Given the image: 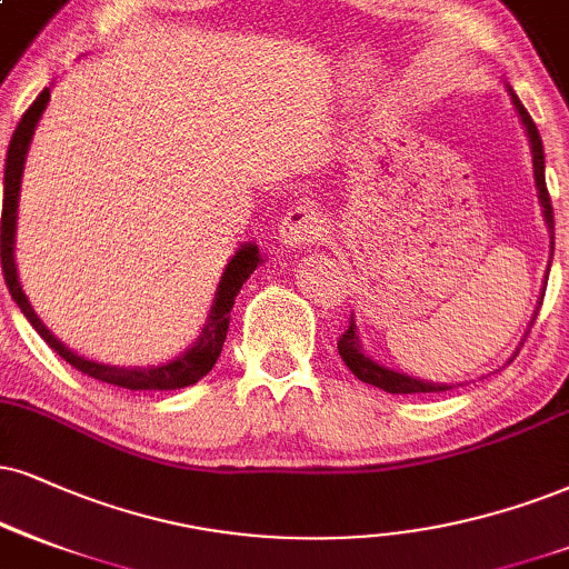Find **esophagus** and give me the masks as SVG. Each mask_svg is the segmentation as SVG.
Returning <instances> with one entry per match:
<instances>
[{
    "mask_svg": "<svg viewBox=\"0 0 569 569\" xmlns=\"http://www.w3.org/2000/svg\"><path fill=\"white\" fill-rule=\"evenodd\" d=\"M327 234V216L325 210L313 202H298L284 213L279 237L284 244H296V248H308L325 240Z\"/></svg>",
    "mask_w": 569,
    "mask_h": 569,
    "instance_id": "esophagus-1",
    "label": "esophagus"
}]
</instances>
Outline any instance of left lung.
<instances>
[{
	"mask_svg": "<svg viewBox=\"0 0 569 569\" xmlns=\"http://www.w3.org/2000/svg\"><path fill=\"white\" fill-rule=\"evenodd\" d=\"M509 94H511V102H515L517 113H520V118H522L525 131H528L530 150H532V173H536V187H538V200H541L546 227H549V231H551V250H553V208H551L549 189H546L543 142H541V134H538L536 123H532V118H530L528 110L522 108V102L517 100L515 91L509 89ZM549 266H551V263H549ZM338 350H340L342 361H346V367H348L350 371H353V375L359 377L361 382L375 385V388H380V390H385V392H396V396H411V392H443V390H451V385L413 380V377H409V375H401V371L385 369V367H380V363H377V361H371L369 356L363 353L361 340H359V332H356V321H353V317H350L346 332L340 335Z\"/></svg>",
	"mask_w": 569,
	"mask_h": 569,
	"instance_id": "8db88e82",
	"label": "left lung"
}]
</instances>
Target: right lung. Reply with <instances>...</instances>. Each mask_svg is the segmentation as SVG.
<instances>
[{
	"instance_id": "1",
	"label": "right lung",
	"mask_w": 569,
	"mask_h": 569,
	"mask_svg": "<svg viewBox=\"0 0 569 569\" xmlns=\"http://www.w3.org/2000/svg\"><path fill=\"white\" fill-rule=\"evenodd\" d=\"M49 102V89L41 91V94L33 100L31 108L26 110L23 118H20L16 134L10 139V147H7V163H4V206H2V227H0V258H2V273L4 282L10 287V296L16 300L23 317L31 321V327L44 338V342L54 353L62 356L70 367L79 369L81 375L94 377V380L116 385V388L126 390H179L187 388V385H194L202 377L213 369L216 359L221 356L223 340H227L229 329V311L234 306L237 292L242 290L244 279L250 277L252 271L261 266V252L252 242L242 244L240 250L231 256L227 263V271H223L219 290H216L213 308H210V317L202 327L198 342L192 348L184 350V353L177 356L173 361L160 363V367H147V369H126V367H108V363L87 361L83 356L73 353V350L62 346V342L54 338L49 329L41 325V319L33 313L31 303H28L23 287H20L18 269H16V221H18V200H20V179H23V166L28 156V144H31L33 131H37V123L41 113L47 110Z\"/></svg>"
}]
</instances>
